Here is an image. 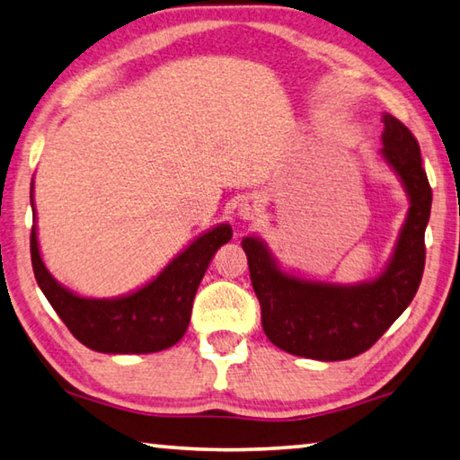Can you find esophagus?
<instances>
[{
  "mask_svg": "<svg viewBox=\"0 0 460 460\" xmlns=\"http://www.w3.org/2000/svg\"><path fill=\"white\" fill-rule=\"evenodd\" d=\"M254 208H243V209H240V216H243L244 217V220H251V217H254Z\"/></svg>",
  "mask_w": 460,
  "mask_h": 460,
  "instance_id": "obj_1",
  "label": "esophagus"
}]
</instances>
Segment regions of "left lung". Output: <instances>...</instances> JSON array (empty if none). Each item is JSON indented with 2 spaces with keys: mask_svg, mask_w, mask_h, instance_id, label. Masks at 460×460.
Instances as JSON below:
<instances>
[{
  "mask_svg": "<svg viewBox=\"0 0 460 460\" xmlns=\"http://www.w3.org/2000/svg\"><path fill=\"white\" fill-rule=\"evenodd\" d=\"M384 127L382 153L400 175L412 206L382 277L356 287L309 283L285 275L261 240H243L264 333L293 356L321 361L359 356L388 332L420 287L432 190L416 137L392 115H384Z\"/></svg>",
  "mask_w": 460,
  "mask_h": 460,
  "instance_id": "1",
  "label": "left lung"
}]
</instances>
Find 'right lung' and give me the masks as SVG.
<instances>
[{
	"instance_id": "1",
	"label": "right lung",
	"mask_w": 460,
	"mask_h": 460,
	"mask_svg": "<svg viewBox=\"0 0 460 460\" xmlns=\"http://www.w3.org/2000/svg\"><path fill=\"white\" fill-rule=\"evenodd\" d=\"M232 238L228 224L199 236L139 291L120 299H83L46 270L31 226V269L48 303L88 349L102 353H153L175 345L190 325L193 296L217 248Z\"/></svg>"
}]
</instances>
